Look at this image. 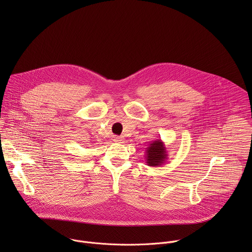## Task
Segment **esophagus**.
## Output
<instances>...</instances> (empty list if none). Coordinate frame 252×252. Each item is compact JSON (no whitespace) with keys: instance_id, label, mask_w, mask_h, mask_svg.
Listing matches in <instances>:
<instances>
[{"instance_id":"obj_1","label":"esophagus","mask_w":252,"mask_h":252,"mask_svg":"<svg viewBox=\"0 0 252 252\" xmlns=\"http://www.w3.org/2000/svg\"><path fill=\"white\" fill-rule=\"evenodd\" d=\"M114 140H115L116 142H122V141L124 140V138H123L122 136H115V137H114Z\"/></svg>"}]
</instances>
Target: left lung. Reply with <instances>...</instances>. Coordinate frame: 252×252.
<instances>
[{"instance_id":"left-lung-1","label":"left lung","mask_w":252,"mask_h":252,"mask_svg":"<svg viewBox=\"0 0 252 252\" xmlns=\"http://www.w3.org/2000/svg\"><path fill=\"white\" fill-rule=\"evenodd\" d=\"M167 151L164 142L159 138L152 141L146 149V162L149 166H160L167 160Z\"/></svg>"}]
</instances>
